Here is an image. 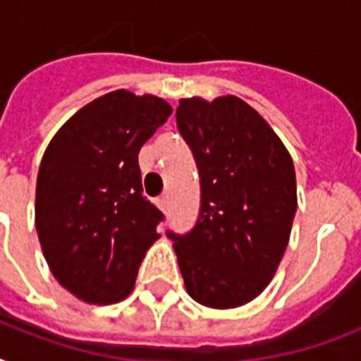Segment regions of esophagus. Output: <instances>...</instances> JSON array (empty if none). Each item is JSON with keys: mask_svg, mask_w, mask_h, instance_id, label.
I'll return each instance as SVG.
<instances>
[{"mask_svg": "<svg viewBox=\"0 0 361 361\" xmlns=\"http://www.w3.org/2000/svg\"><path fill=\"white\" fill-rule=\"evenodd\" d=\"M157 204H159V208L166 212V209H169V195H163V197L157 200Z\"/></svg>", "mask_w": 361, "mask_h": 361, "instance_id": "esophagus-1", "label": "esophagus"}]
</instances>
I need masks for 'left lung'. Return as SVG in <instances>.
I'll use <instances>...</instances> for the list:
<instances>
[{
	"instance_id": "1",
	"label": "left lung",
	"mask_w": 361,
	"mask_h": 361,
	"mask_svg": "<svg viewBox=\"0 0 361 361\" xmlns=\"http://www.w3.org/2000/svg\"><path fill=\"white\" fill-rule=\"evenodd\" d=\"M180 135L200 176V212L174 241L185 288L206 307L231 309L268 286L296 215L290 153L262 116L238 97L181 99Z\"/></svg>"
}]
</instances>
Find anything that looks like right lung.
Segmentation results:
<instances>
[{
	"instance_id": "add662e5",
	"label": "right lung",
	"mask_w": 361,
	"mask_h": 361,
	"mask_svg": "<svg viewBox=\"0 0 361 361\" xmlns=\"http://www.w3.org/2000/svg\"><path fill=\"white\" fill-rule=\"evenodd\" d=\"M172 114L166 101L118 90L80 109L42 155L35 226L58 283L87 303L133 290L164 215L142 195L138 152Z\"/></svg>"
}]
</instances>
